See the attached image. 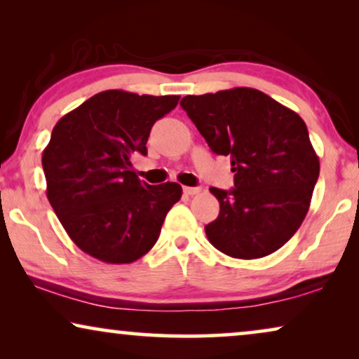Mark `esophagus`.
Segmentation results:
<instances>
[{
	"label": "esophagus",
	"mask_w": 359,
	"mask_h": 359,
	"mask_svg": "<svg viewBox=\"0 0 359 359\" xmlns=\"http://www.w3.org/2000/svg\"><path fill=\"white\" fill-rule=\"evenodd\" d=\"M183 191H184V194H188V196H194V194H198V193H199L201 188H191V186H184Z\"/></svg>",
	"instance_id": "34e87169"
}]
</instances>
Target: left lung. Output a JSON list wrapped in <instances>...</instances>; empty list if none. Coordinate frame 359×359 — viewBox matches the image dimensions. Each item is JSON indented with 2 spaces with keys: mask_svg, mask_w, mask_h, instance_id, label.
I'll list each match as a JSON object with an SVG mask.
<instances>
[{
  "mask_svg": "<svg viewBox=\"0 0 359 359\" xmlns=\"http://www.w3.org/2000/svg\"><path fill=\"white\" fill-rule=\"evenodd\" d=\"M180 104L232 165L233 189H209L220 204L204 227L209 242L240 259L276 252L301 227L320 171L306 122L253 88L184 96Z\"/></svg>",
  "mask_w": 359,
  "mask_h": 359,
  "instance_id": "8db88e82",
  "label": "left lung"
}]
</instances>
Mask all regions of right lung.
Here are the masks:
<instances>
[{
  "instance_id": "add662e5",
  "label": "right lung",
  "mask_w": 359,
  "mask_h": 359,
  "mask_svg": "<svg viewBox=\"0 0 359 359\" xmlns=\"http://www.w3.org/2000/svg\"><path fill=\"white\" fill-rule=\"evenodd\" d=\"M180 96L107 90L91 96L53 127L42 154L48 203L75 245L111 264L149 252L181 199L178 183L150 186L132 170L147 140Z\"/></svg>"
}]
</instances>
